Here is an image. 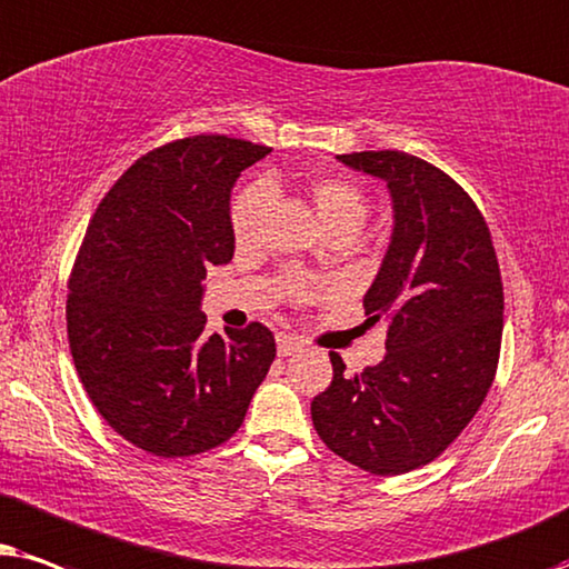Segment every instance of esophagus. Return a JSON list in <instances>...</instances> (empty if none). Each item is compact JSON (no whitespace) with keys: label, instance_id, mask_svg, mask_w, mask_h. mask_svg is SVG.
Here are the masks:
<instances>
[{"label":"esophagus","instance_id":"esophagus-1","mask_svg":"<svg viewBox=\"0 0 569 569\" xmlns=\"http://www.w3.org/2000/svg\"><path fill=\"white\" fill-rule=\"evenodd\" d=\"M305 343L293 336H278V356H293L297 351H301Z\"/></svg>","mask_w":569,"mask_h":569}]
</instances>
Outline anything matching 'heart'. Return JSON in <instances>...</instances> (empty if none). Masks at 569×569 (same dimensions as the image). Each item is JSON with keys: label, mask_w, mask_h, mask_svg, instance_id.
<instances>
[{"label": "heart", "mask_w": 569, "mask_h": 569, "mask_svg": "<svg viewBox=\"0 0 569 569\" xmlns=\"http://www.w3.org/2000/svg\"><path fill=\"white\" fill-rule=\"evenodd\" d=\"M276 181H264V184H249L233 197L231 202V233L237 244H249L257 237V226L270 202V192H276ZM305 194L312 202L317 218L330 233L346 231L356 233L367 221L369 202L359 181H353L346 173H309L305 179ZM293 299L297 301H315L320 297V289L309 280H293L291 283Z\"/></svg>", "instance_id": "obj_1"}]
</instances>
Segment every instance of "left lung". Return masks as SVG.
<instances>
[{
  "label": "left lung",
  "instance_id": "8db88e82",
  "mask_svg": "<svg viewBox=\"0 0 569 569\" xmlns=\"http://www.w3.org/2000/svg\"><path fill=\"white\" fill-rule=\"evenodd\" d=\"M388 181L396 226L372 289L369 320H388V353L312 400L328 448L375 476H398L442 456L479 411L502 346V276L489 226L456 179L400 150L338 156Z\"/></svg>",
  "mask_w": 569,
  "mask_h": 569
}]
</instances>
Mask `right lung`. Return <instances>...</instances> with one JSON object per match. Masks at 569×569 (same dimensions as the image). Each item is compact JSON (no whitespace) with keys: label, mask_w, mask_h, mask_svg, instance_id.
Returning a JSON list of instances; mask_svg holds the SVG:
<instances>
[{"label":"right lung","mask_w":569,"mask_h":569,"mask_svg":"<svg viewBox=\"0 0 569 569\" xmlns=\"http://www.w3.org/2000/svg\"><path fill=\"white\" fill-rule=\"evenodd\" d=\"M270 148L226 134L138 158L90 218L70 272L67 338L90 403L134 448L200 456L237 435L276 359L262 322L208 336L210 264L233 257L229 200Z\"/></svg>","instance_id":"obj_1"}]
</instances>
